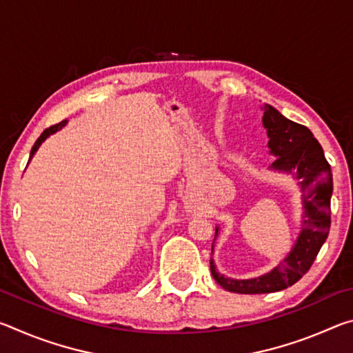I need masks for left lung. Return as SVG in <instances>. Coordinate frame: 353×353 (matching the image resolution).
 Listing matches in <instances>:
<instances>
[{
	"instance_id": "obj_1",
	"label": "left lung",
	"mask_w": 353,
	"mask_h": 353,
	"mask_svg": "<svg viewBox=\"0 0 353 353\" xmlns=\"http://www.w3.org/2000/svg\"><path fill=\"white\" fill-rule=\"evenodd\" d=\"M263 110V126L270 137L268 148L277 157L271 168L294 174L301 185L303 205L302 229L290 254L265 276L248 280L224 277L216 271L214 261L210 259L213 279L224 290L240 294H263L294 285L312 268L330 230L333 177L321 145L313 137L312 130L285 118L272 105L265 104ZM218 230L219 227H216L214 238L218 236Z\"/></svg>"
}]
</instances>
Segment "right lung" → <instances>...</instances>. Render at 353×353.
Wrapping results in <instances>:
<instances>
[{"instance_id":"obj_1","label":"right lung","mask_w":353,"mask_h":353,"mask_svg":"<svg viewBox=\"0 0 353 353\" xmlns=\"http://www.w3.org/2000/svg\"><path fill=\"white\" fill-rule=\"evenodd\" d=\"M65 124H67V119H65V121H61V123H59V124H54V126H51V128H48V129H45L43 130V132H41V135L39 137V139H37V141H35L34 143V146H32V149H31V157H29V160H31L32 159V155L35 154V151H37V149L40 148V145H41V143H43L46 139H48V137H50V135H52V134H56L57 132V130H61L63 126H65Z\"/></svg>"}]
</instances>
